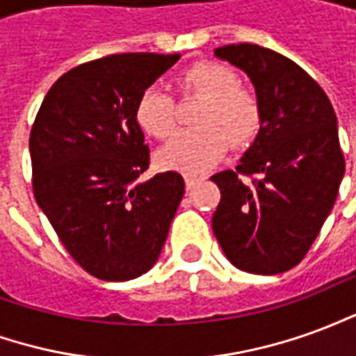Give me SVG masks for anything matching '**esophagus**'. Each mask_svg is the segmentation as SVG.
I'll return each mask as SVG.
<instances>
[{"label": "esophagus", "mask_w": 356, "mask_h": 356, "mask_svg": "<svg viewBox=\"0 0 356 356\" xmlns=\"http://www.w3.org/2000/svg\"><path fill=\"white\" fill-rule=\"evenodd\" d=\"M196 183H198V177H194V175H185V185L188 191H191Z\"/></svg>", "instance_id": "34e87169"}]
</instances>
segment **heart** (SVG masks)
<instances>
[{"instance_id":"1","label":"heart","mask_w":356,"mask_h":356,"mask_svg":"<svg viewBox=\"0 0 356 356\" xmlns=\"http://www.w3.org/2000/svg\"><path fill=\"white\" fill-rule=\"evenodd\" d=\"M179 88L206 102L198 112V129L175 133L158 150V163L186 175L213 168L229 148V139L244 147L261 127V106L254 95L238 88L236 72L221 63H198L181 74ZM137 124L152 137L163 139L177 124L175 99L160 83L148 86L135 106Z\"/></svg>"}]
</instances>
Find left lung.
<instances>
[{
    "mask_svg": "<svg viewBox=\"0 0 356 356\" xmlns=\"http://www.w3.org/2000/svg\"><path fill=\"white\" fill-rule=\"evenodd\" d=\"M221 60L246 74L261 106V127L236 171L216 173L221 191L211 227L227 259L254 275L296 267L334 208L345 173L337 118L321 86L276 51L223 45ZM240 175H259L254 186Z\"/></svg>",
    "mask_w": 356,
    "mask_h": 356,
    "instance_id": "left-lung-1",
    "label": "left lung"
}]
</instances>
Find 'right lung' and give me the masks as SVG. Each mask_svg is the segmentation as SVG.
Returning a JSON list of instances; mask_svg holds the SVG:
<instances>
[{"mask_svg":"<svg viewBox=\"0 0 356 356\" xmlns=\"http://www.w3.org/2000/svg\"><path fill=\"white\" fill-rule=\"evenodd\" d=\"M179 58L124 53L76 66L45 95L30 131L38 206L80 267L106 282L154 267L185 194L177 171L137 181L148 147L135 106Z\"/></svg>","mask_w":356,"mask_h":356,"instance_id":"obj_1","label":"right lung"}]
</instances>
